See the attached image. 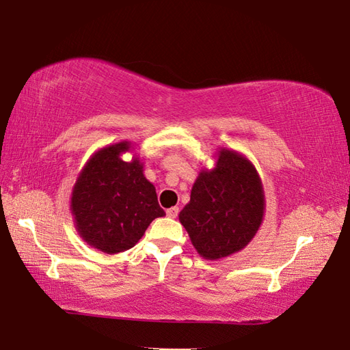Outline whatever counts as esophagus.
Returning a JSON list of instances; mask_svg holds the SVG:
<instances>
[{
  "label": "esophagus",
  "mask_w": 350,
  "mask_h": 350,
  "mask_svg": "<svg viewBox=\"0 0 350 350\" xmlns=\"http://www.w3.org/2000/svg\"><path fill=\"white\" fill-rule=\"evenodd\" d=\"M178 212H180V208H178V207H170V208L166 210V215L169 217H172V219H175V217L178 216Z\"/></svg>",
  "instance_id": "obj_1"
}]
</instances>
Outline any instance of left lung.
<instances>
[{
	"instance_id": "left-lung-1",
	"label": "left lung",
	"mask_w": 350,
	"mask_h": 350,
	"mask_svg": "<svg viewBox=\"0 0 350 350\" xmlns=\"http://www.w3.org/2000/svg\"><path fill=\"white\" fill-rule=\"evenodd\" d=\"M263 210L265 193L254 164L236 150L219 148L215 167L201 170L178 217L200 256L219 260L252 242Z\"/></svg>"
}]
</instances>
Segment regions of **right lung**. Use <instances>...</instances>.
I'll list each match as a JSON object with an SVG mask.
<instances>
[{
	"instance_id": "add662e5",
	"label": "right lung",
	"mask_w": 350,
	"mask_h": 350,
	"mask_svg": "<svg viewBox=\"0 0 350 350\" xmlns=\"http://www.w3.org/2000/svg\"><path fill=\"white\" fill-rule=\"evenodd\" d=\"M133 150L126 140L96 150L72 186L70 208L77 233L107 254L133 248L149 224L166 215L140 157L122 158Z\"/></svg>"
}]
</instances>
